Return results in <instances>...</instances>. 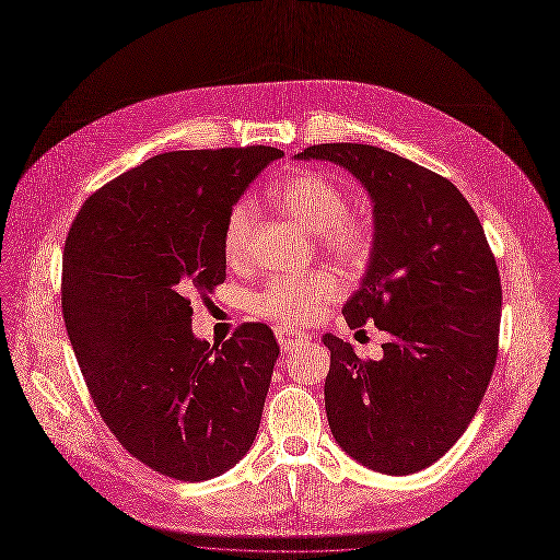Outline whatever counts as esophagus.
<instances>
[{"label": "esophagus", "mask_w": 560, "mask_h": 560, "mask_svg": "<svg viewBox=\"0 0 560 560\" xmlns=\"http://www.w3.org/2000/svg\"><path fill=\"white\" fill-rule=\"evenodd\" d=\"M275 335H277V339H279L281 352H292L296 346L306 343V339H308L306 335H299V332L288 330V328H277V330H275Z\"/></svg>", "instance_id": "esophagus-1"}]
</instances>
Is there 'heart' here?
Here are the masks:
<instances>
[{
	"instance_id": "heart-1",
	"label": "heart",
	"mask_w": 560,
	"mask_h": 560,
	"mask_svg": "<svg viewBox=\"0 0 560 560\" xmlns=\"http://www.w3.org/2000/svg\"><path fill=\"white\" fill-rule=\"evenodd\" d=\"M272 206L301 228L317 234L322 247L343 261H358L371 247V228L358 217H348L343 189L326 174L301 170L275 180L268 189ZM254 223L247 200L236 202L223 225V252L230 264L243 261ZM337 281L328 272L308 277H275L254 299L259 317L296 326L315 319L335 299Z\"/></svg>"
}]
</instances>
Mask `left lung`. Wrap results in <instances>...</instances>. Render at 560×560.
Here are the masks:
<instances>
[{"mask_svg":"<svg viewBox=\"0 0 560 560\" xmlns=\"http://www.w3.org/2000/svg\"><path fill=\"white\" fill-rule=\"evenodd\" d=\"M294 159L343 167L373 202L369 266L341 313L390 341L362 362L324 335L332 438L373 471H422L467 431L495 366L502 288L485 230L451 180L386 149L328 142Z\"/></svg>","mask_w":560,"mask_h":560,"instance_id":"left-lung-1","label":"left lung"}]
</instances>
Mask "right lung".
<instances>
[{"mask_svg": "<svg viewBox=\"0 0 560 560\" xmlns=\"http://www.w3.org/2000/svg\"><path fill=\"white\" fill-rule=\"evenodd\" d=\"M277 147L170 151L97 189L62 254V315L100 418L154 471L210 480L257 438L279 358L266 324L210 346L191 294L225 279L223 225Z\"/></svg>", "mask_w": 560, "mask_h": 560, "instance_id": "1", "label": "right lung"}]
</instances>
